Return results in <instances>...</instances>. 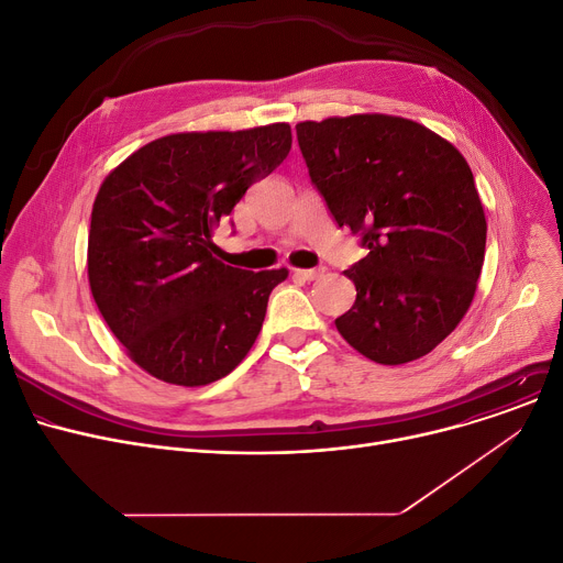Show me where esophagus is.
I'll use <instances>...</instances> for the list:
<instances>
[{"label":"esophagus","mask_w":563,"mask_h":563,"mask_svg":"<svg viewBox=\"0 0 563 563\" xmlns=\"http://www.w3.org/2000/svg\"><path fill=\"white\" fill-rule=\"evenodd\" d=\"M322 273H324L322 268H295V271H292L295 277H300V279H305V282H313V279H318Z\"/></svg>","instance_id":"34e87169"}]
</instances>
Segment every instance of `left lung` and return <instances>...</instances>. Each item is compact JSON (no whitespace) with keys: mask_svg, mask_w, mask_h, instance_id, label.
Wrapping results in <instances>:
<instances>
[{"mask_svg":"<svg viewBox=\"0 0 563 563\" xmlns=\"http://www.w3.org/2000/svg\"><path fill=\"white\" fill-rule=\"evenodd\" d=\"M311 184L368 254L345 277L356 300L341 336L384 366L432 352L466 316L484 263L486 218L461 152L384 113L300 122Z\"/></svg>","mask_w":563,"mask_h":563,"instance_id":"1","label":"left lung"}]
</instances>
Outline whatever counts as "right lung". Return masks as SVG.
Returning <instances> with one entry per match:
<instances>
[{
    "instance_id": "obj_1",
    "label": "right lung",
    "mask_w": 563,
    "mask_h": 563,
    "mask_svg": "<svg viewBox=\"0 0 563 563\" xmlns=\"http://www.w3.org/2000/svg\"><path fill=\"white\" fill-rule=\"evenodd\" d=\"M290 126L188 131L124 158L99 186L88 282L99 313L152 377L205 386L254 345L268 297L288 277L216 256L213 229L290 152Z\"/></svg>"
}]
</instances>
